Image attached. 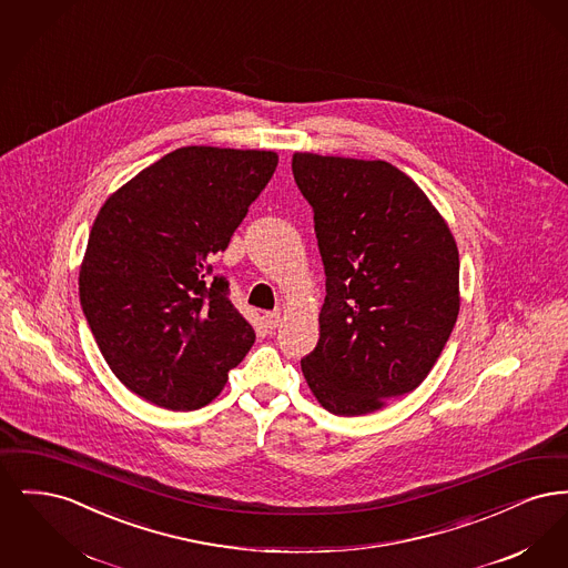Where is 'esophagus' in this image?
<instances>
[{"instance_id":"34e87169","label":"esophagus","mask_w":568,"mask_h":568,"mask_svg":"<svg viewBox=\"0 0 568 568\" xmlns=\"http://www.w3.org/2000/svg\"><path fill=\"white\" fill-rule=\"evenodd\" d=\"M264 322H266V325H268L271 329H274V327H278V325H281V313H278V311H272V313H266V315H264Z\"/></svg>"}]
</instances>
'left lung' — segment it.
I'll return each instance as SVG.
<instances>
[{
    "label": "left lung",
    "instance_id": "left-lung-1",
    "mask_svg": "<svg viewBox=\"0 0 568 568\" xmlns=\"http://www.w3.org/2000/svg\"><path fill=\"white\" fill-rule=\"evenodd\" d=\"M324 260L320 343L302 373L325 410L368 415L419 387L459 313L447 221L392 163L294 153Z\"/></svg>",
    "mask_w": 568,
    "mask_h": 568
}]
</instances>
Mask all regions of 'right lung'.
I'll return each instance as SVG.
<instances>
[{
    "instance_id": "right-lung-1",
    "label": "right lung",
    "mask_w": 568,
    "mask_h": 568,
    "mask_svg": "<svg viewBox=\"0 0 568 568\" xmlns=\"http://www.w3.org/2000/svg\"><path fill=\"white\" fill-rule=\"evenodd\" d=\"M276 163L274 151L183 146L100 209L79 274L82 313L114 377L140 398L170 410L209 405L253 347L211 257Z\"/></svg>"
}]
</instances>
